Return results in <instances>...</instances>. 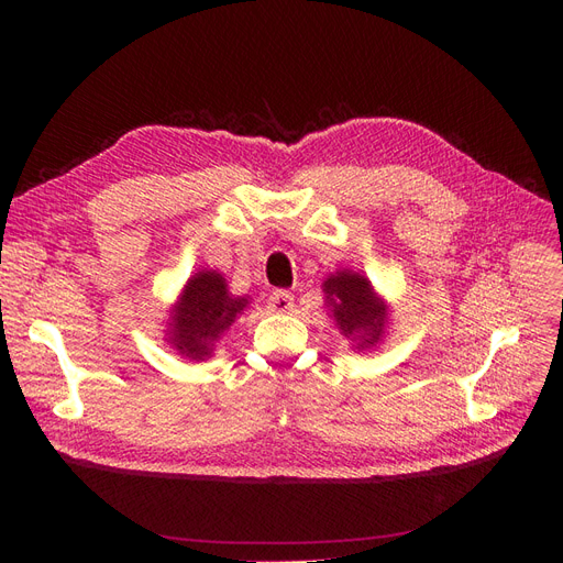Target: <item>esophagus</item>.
<instances>
[{
	"mask_svg": "<svg viewBox=\"0 0 563 563\" xmlns=\"http://www.w3.org/2000/svg\"><path fill=\"white\" fill-rule=\"evenodd\" d=\"M267 308H269V312H275V314L291 312V310H294V296L288 294V291H275V294H269Z\"/></svg>",
	"mask_w": 563,
	"mask_h": 563,
	"instance_id": "1",
	"label": "esophagus"
}]
</instances>
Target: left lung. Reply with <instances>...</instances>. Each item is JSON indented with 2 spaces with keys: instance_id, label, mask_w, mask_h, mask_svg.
<instances>
[{
  "instance_id": "1",
  "label": "left lung",
  "mask_w": 563,
  "mask_h": 563,
  "mask_svg": "<svg viewBox=\"0 0 563 563\" xmlns=\"http://www.w3.org/2000/svg\"><path fill=\"white\" fill-rule=\"evenodd\" d=\"M323 305L352 350H373L383 343L389 323V305L368 277L354 269H335L321 282Z\"/></svg>"
}]
</instances>
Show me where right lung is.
Returning <instances> with one entry per match:
<instances>
[{"instance_id": "obj_1", "label": "right lung", "mask_w": 563, "mask_h": 563, "mask_svg": "<svg viewBox=\"0 0 563 563\" xmlns=\"http://www.w3.org/2000/svg\"><path fill=\"white\" fill-rule=\"evenodd\" d=\"M249 296H232L228 279L218 269H197L168 308L164 343L187 362H207L220 335L249 308Z\"/></svg>"}]
</instances>
